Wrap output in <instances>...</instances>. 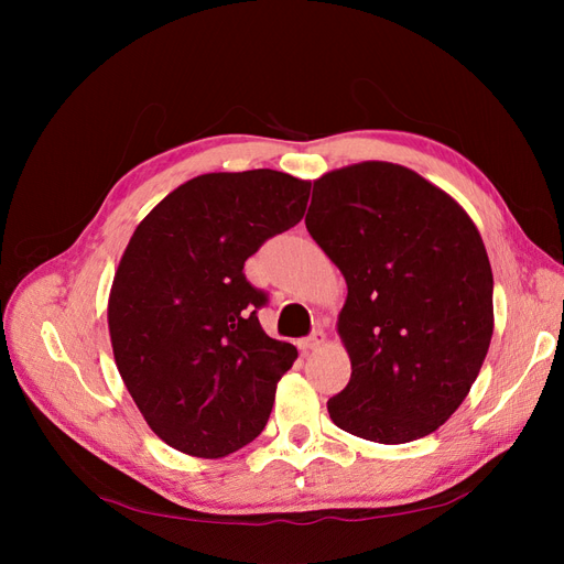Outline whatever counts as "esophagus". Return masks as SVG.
<instances>
[{
    "label": "esophagus",
    "instance_id": "34e87169",
    "mask_svg": "<svg viewBox=\"0 0 564 564\" xmlns=\"http://www.w3.org/2000/svg\"><path fill=\"white\" fill-rule=\"evenodd\" d=\"M324 344H327V334H324L322 329H317V332H313L308 338L301 340V348H303V350H317V348H322Z\"/></svg>",
    "mask_w": 564,
    "mask_h": 564
}]
</instances>
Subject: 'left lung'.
<instances>
[{
	"mask_svg": "<svg viewBox=\"0 0 564 564\" xmlns=\"http://www.w3.org/2000/svg\"><path fill=\"white\" fill-rule=\"evenodd\" d=\"M305 228L348 284L336 332L352 371L327 402L332 421L381 445L435 433L494 334L491 265L473 218L412 169L371 160L313 181Z\"/></svg>",
	"mask_w": 564,
	"mask_h": 564,
	"instance_id": "8db88e82",
	"label": "left lung"
}]
</instances>
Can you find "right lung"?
<instances>
[{"label": "right lung", "instance_id": "add662e5", "mask_svg": "<svg viewBox=\"0 0 564 564\" xmlns=\"http://www.w3.org/2000/svg\"><path fill=\"white\" fill-rule=\"evenodd\" d=\"M308 195L311 181L272 169L202 174L135 226L108 329L119 377L169 447L220 458L265 429L299 352L261 329L265 294L242 270L268 237L299 224Z\"/></svg>", "mask_w": 564, "mask_h": 564}]
</instances>
